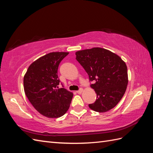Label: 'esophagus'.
<instances>
[{
	"label": "esophagus",
	"mask_w": 153,
	"mask_h": 153,
	"mask_svg": "<svg viewBox=\"0 0 153 153\" xmlns=\"http://www.w3.org/2000/svg\"><path fill=\"white\" fill-rule=\"evenodd\" d=\"M83 89H82V88H81L79 90H78V91H77V93H78V94H80V93H82V92H83Z\"/></svg>",
	"instance_id": "34e87169"
}]
</instances>
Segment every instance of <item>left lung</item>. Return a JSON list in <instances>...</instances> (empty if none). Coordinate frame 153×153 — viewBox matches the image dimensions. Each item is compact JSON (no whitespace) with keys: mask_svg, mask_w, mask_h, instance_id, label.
<instances>
[{"mask_svg":"<svg viewBox=\"0 0 153 153\" xmlns=\"http://www.w3.org/2000/svg\"><path fill=\"white\" fill-rule=\"evenodd\" d=\"M76 60L93 82L96 101L89 105L95 112H105L122 99L128 83V68L118 55L105 48L94 47L77 51Z\"/></svg>","mask_w":153,"mask_h":153,"instance_id":"obj_1","label":"left lung"}]
</instances>
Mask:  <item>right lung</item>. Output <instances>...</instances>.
<instances>
[{
	"label": "right lung",
	"mask_w": 153,
	"mask_h": 153,
	"mask_svg": "<svg viewBox=\"0 0 153 153\" xmlns=\"http://www.w3.org/2000/svg\"><path fill=\"white\" fill-rule=\"evenodd\" d=\"M69 53L53 52L34 61L24 77L25 94L41 114L50 118L63 116L69 109L73 93L59 88L58 68Z\"/></svg>",
	"instance_id": "obj_1"
}]
</instances>
